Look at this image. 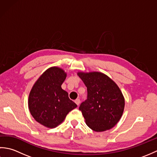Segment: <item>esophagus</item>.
<instances>
[{
    "instance_id": "esophagus-1",
    "label": "esophagus",
    "mask_w": 157,
    "mask_h": 157,
    "mask_svg": "<svg viewBox=\"0 0 157 157\" xmlns=\"http://www.w3.org/2000/svg\"><path fill=\"white\" fill-rule=\"evenodd\" d=\"M75 102L76 103V105L78 106L79 105V103H80V100H79V99H76L75 101Z\"/></svg>"
}]
</instances>
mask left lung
Wrapping results in <instances>:
<instances>
[{
    "instance_id": "8db88e82",
    "label": "left lung",
    "mask_w": 157,
    "mask_h": 157,
    "mask_svg": "<svg viewBox=\"0 0 157 157\" xmlns=\"http://www.w3.org/2000/svg\"><path fill=\"white\" fill-rule=\"evenodd\" d=\"M87 87V99L79 109L90 128L103 132L113 128L123 115L125 100L119 88L100 72L78 73Z\"/></svg>"
}]
</instances>
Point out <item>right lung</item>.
<instances>
[{
	"mask_svg": "<svg viewBox=\"0 0 157 157\" xmlns=\"http://www.w3.org/2000/svg\"><path fill=\"white\" fill-rule=\"evenodd\" d=\"M66 78L63 69L53 67L42 73L29 93L28 106L36 121L53 128L63 121L69 111L77 107L68 93L61 88Z\"/></svg>",
	"mask_w": 157,
	"mask_h": 157,
	"instance_id": "add662e5",
	"label": "right lung"
}]
</instances>
